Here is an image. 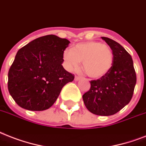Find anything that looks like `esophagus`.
Masks as SVG:
<instances>
[{"label": "esophagus", "mask_w": 146, "mask_h": 146, "mask_svg": "<svg viewBox=\"0 0 146 146\" xmlns=\"http://www.w3.org/2000/svg\"><path fill=\"white\" fill-rule=\"evenodd\" d=\"M80 79H81V78H80V77H78V76L74 77V80H75V81H78V80H80Z\"/></svg>", "instance_id": "esophagus-1"}]
</instances>
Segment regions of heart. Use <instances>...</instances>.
Here are the masks:
<instances>
[{
    "label": "heart",
    "mask_w": 146,
    "mask_h": 146,
    "mask_svg": "<svg viewBox=\"0 0 146 146\" xmlns=\"http://www.w3.org/2000/svg\"><path fill=\"white\" fill-rule=\"evenodd\" d=\"M65 67L74 71L82 62L85 74L93 79H100L107 75L113 68V52L107 44L98 41H88L74 45L71 50L63 52Z\"/></svg>",
    "instance_id": "heart-1"
}]
</instances>
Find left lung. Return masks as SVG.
<instances>
[{
	"mask_svg": "<svg viewBox=\"0 0 146 146\" xmlns=\"http://www.w3.org/2000/svg\"><path fill=\"white\" fill-rule=\"evenodd\" d=\"M113 52L110 72L102 78L91 81V88L83 95L85 107L98 116H111L127 105L136 84L133 61L123 46L107 37H101Z\"/></svg>",
	"mask_w": 146,
	"mask_h": 146,
	"instance_id": "1",
	"label": "left lung"
}]
</instances>
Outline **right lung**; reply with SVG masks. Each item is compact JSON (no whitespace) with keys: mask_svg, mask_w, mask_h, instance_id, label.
Instances as JSON below:
<instances>
[{"mask_svg":"<svg viewBox=\"0 0 146 146\" xmlns=\"http://www.w3.org/2000/svg\"><path fill=\"white\" fill-rule=\"evenodd\" d=\"M70 42L55 35L39 37L19 49L8 72V91L20 107L48 109L74 74L62 65Z\"/></svg>","mask_w":146,"mask_h":146,"instance_id":"add662e5","label":"right lung"}]
</instances>
